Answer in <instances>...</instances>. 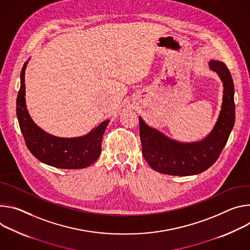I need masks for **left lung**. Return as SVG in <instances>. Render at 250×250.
Listing matches in <instances>:
<instances>
[{
    "label": "left lung",
    "mask_w": 250,
    "mask_h": 250,
    "mask_svg": "<svg viewBox=\"0 0 250 250\" xmlns=\"http://www.w3.org/2000/svg\"><path fill=\"white\" fill-rule=\"evenodd\" d=\"M224 83V97L217 121L203 141L181 143L149 127L139 117L142 154L151 168L171 176H192L205 172L215 163L225 148L235 121L234 85L227 65L209 62Z\"/></svg>",
    "instance_id": "1"
}]
</instances>
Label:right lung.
Here are the masks:
<instances>
[{
	"label": "right lung",
	"mask_w": 250,
	"mask_h": 250,
	"mask_svg": "<svg viewBox=\"0 0 250 250\" xmlns=\"http://www.w3.org/2000/svg\"><path fill=\"white\" fill-rule=\"evenodd\" d=\"M21 71V87L17 97V116L26 147L41 162L61 169L89 167L101 153V142L109 120L103 121L87 135L76 138H60L47 134L32 120L25 106L24 70Z\"/></svg>",
	"instance_id": "right-lung-1"
}]
</instances>
